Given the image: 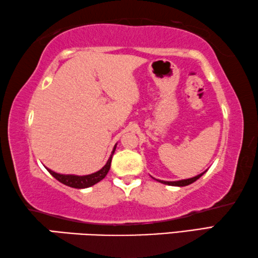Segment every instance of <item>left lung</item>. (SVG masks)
Returning <instances> with one entry per match:
<instances>
[{
    "instance_id": "left-lung-1",
    "label": "left lung",
    "mask_w": 258,
    "mask_h": 258,
    "mask_svg": "<svg viewBox=\"0 0 258 258\" xmlns=\"http://www.w3.org/2000/svg\"><path fill=\"white\" fill-rule=\"evenodd\" d=\"M207 171H204L201 174L196 175V177L193 178H189V179H183V180H178V181H164V180H157L162 183H165V185H169V186H178V187H182V186H187V185H190V183H193L194 181L198 180L199 178H201L202 175L206 173Z\"/></svg>"
}]
</instances>
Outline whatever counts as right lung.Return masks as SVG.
<instances>
[{
    "instance_id": "add662e5",
    "label": "right lung",
    "mask_w": 258,
    "mask_h": 258,
    "mask_svg": "<svg viewBox=\"0 0 258 258\" xmlns=\"http://www.w3.org/2000/svg\"><path fill=\"white\" fill-rule=\"evenodd\" d=\"M116 146L114 145L113 147V150L111 153V156L108 159L107 164H105L103 167H102L101 170L97 171V172H94L92 174H87V175H75V174H60V173H57L54 172V171L46 169L49 171V173H50L52 177L55 179H57L59 182L64 183V185H67L69 187H72V188H87V187H91L93 185H95L99 181H101L102 179H103L107 173L109 172L110 170V165H111V159H112V155L114 153V150H116Z\"/></svg>"
}]
</instances>
